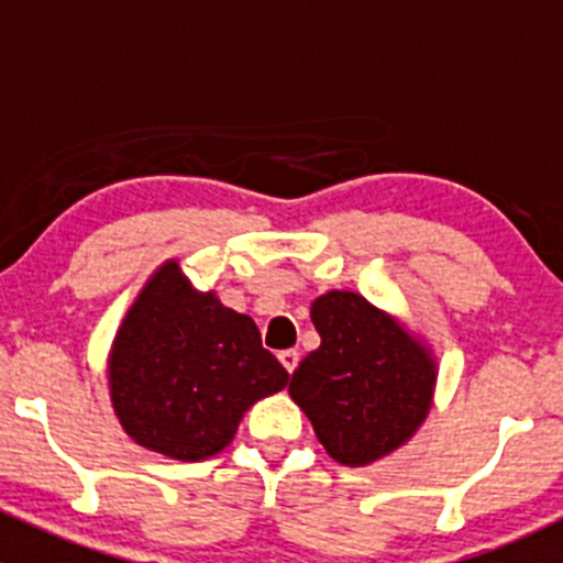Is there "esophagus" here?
Returning a JSON list of instances; mask_svg holds the SVG:
<instances>
[{
	"mask_svg": "<svg viewBox=\"0 0 563 563\" xmlns=\"http://www.w3.org/2000/svg\"><path fill=\"white\" fill-rule=\"evenodd\" d=\"M277 360H280V365L286 367L288 373H294V371H297V365H299V351L297 349H286V351H280V354H277Z\"/></svg>",
	"mask_w": 563,
	"mask_h": 563,
	"instance_id": "1",
	"label": "esophagus"
}]
</instances>
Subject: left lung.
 Returning <instances> with one entry per match:
<instances>
[{
	"mask_svg": "<svg viewBox=\"0 0 563 563\" xmlns=\"http://www.w3.org/2000/svg\"><path fill=\"white\" fill-rule=\"evenodd\" d=\"M310 318L321 345L299 362L288 395L332 460L356 468L387 457L428 419L433 351L354 291H327Z\"/></svg>",
	"mask_w": 563,
	"mask_h": 563,
	"instance_id": "1",
	"label": "left lung"
}]
</instances>
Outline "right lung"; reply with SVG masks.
Segmentation results:
<instances>
[{"label":"right lung","mask_w":563,"mask_h":563,"mask_svg":"<svg viewBox=\"0 0 563 563\" xmlns=\"http://www.w3.org/2000/svg\"><path fill=\"white\" fill-rule=\"evenodd\" d=\"M288 384L253 318L196 291L172 258L146 280L117 329L108 389L139 446L198 463L234 441L253 402Z\"/></svg>","instance_id":"add662e5"}]
</instances>
